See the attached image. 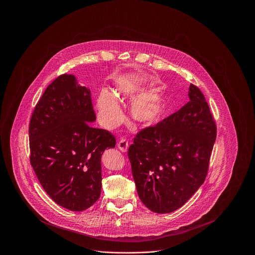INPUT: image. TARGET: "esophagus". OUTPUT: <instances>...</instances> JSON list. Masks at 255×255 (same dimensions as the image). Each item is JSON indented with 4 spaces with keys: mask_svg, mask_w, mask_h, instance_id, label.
I'll use <instances>...</instances> for the list:
<instances>
[{
    "mask_svg": "<svg viewBox=\"0 0 255 255\" xmlns=\"http://www.w3.org/2000/svg\"><path fill=\"white\" fill-rule=\"evenodd\" d=\"M118 148L122 151V152H126L128 150V147H129V144H128V141L126 139H121L118 144H117Z\"/></svg>",
    "mask_w": 255,
    "mask_h": 255,
    "instance_id": "esophagus-1",
    "label": "esophagus"
}]
</instances>
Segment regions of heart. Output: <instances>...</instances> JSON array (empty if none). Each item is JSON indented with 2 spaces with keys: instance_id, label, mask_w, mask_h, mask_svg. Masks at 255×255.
<instances>
[{
  "instance_id": "heart-1",
  "label": "heart",
  "mask_w": 255,
  "mask_h": 255,
  "mask_svg": "<svg viewBox=\"0 0 255 255\" xmlns=\"http://www.w3.org/2000/svg\"><path fill=\"white\" fill-rule=\"evenodd\" d=\"M136 91L132 86L118 87L115 95H131ZM164 108V95L160 91H151L139 95L130 106V115L138 123L156 122ZM97 110L100 121L107 129H114L123 121V114L116 98L107 91H102L97 99Z\"/></svg>"
}]
</instances>
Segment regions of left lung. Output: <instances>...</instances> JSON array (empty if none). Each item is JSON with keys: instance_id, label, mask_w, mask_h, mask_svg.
<instances>
[{"instance_id": "obj_1", "label": "left lung", "mask_w": 255, "mask_h": 255, "mask_svg": "<svg viewBox=\"0 0 255 255\" xmlns=\"http://www.w3.org/2000/svg\"><path fill=\"white\" fill-rule=\"evenodd\" d=\"M189 98L178 111L141 130L128 150L138 196L154 213L185 205L208 172L216 124L203 93L192 84Z\"/></svg>"}]
</instances>
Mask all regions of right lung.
Instances as JSON below:
<instances>
[{
	"mask_svg": "<svg viewBox=\"0 0 255 255\" xmlns=\"http://www.w3.org/2000/svg\"><path fill=\"white\" fill-rule=\"evenodd\" d=\"M89 88L61 75L45 90L29 124L30 163L47 195L59 206L81 212L94 205L102 189L101 157L115 137L93 127Z\"/></svg>",
	"mask_w": 255,
	"mask_h": 255,
	"instance_id": "right-lung-1",
	"label": "right lung"
}]
</instances>
